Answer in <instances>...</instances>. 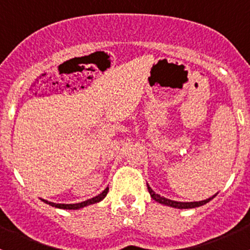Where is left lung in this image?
Instances as JSON below:
<instances>
[{
    "label": "left lung",
    "instance_id": "1",
    "mask_svg": "<svg viewBox=\"0 0 250 250\" xmlns=\"http://www.w3.org/2000/svg\"><path fill=\"white\" fill-rule=\"evenodd\" d=\"M147 190H148V192H150L151 198H152V200H155L156 202L165 204V206H168V207H173V208H178V209H190V208H196V207H201V206H203V204L208 203L209 201H211L216 196V195H214L204 201H198V202H176V201L168 200V198L163 197V196H160L158 193H156L155 191H153L148 185H147Z\"/></svg>",
    "mask_w": 250,
    "mask_h": 250
}]
</instances>
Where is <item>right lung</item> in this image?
<instances>
[{
  "instance_id": "1",
  "label": "right lung",
  "mask_w": 250,
  "mask_h": 250,
  "mask_svg": "<svg viewBox=\"0 0 250 250\" xmlns=\"http://www.w3.org/2000/svg\"><path fill=\"white\" fill-rule=\"evenodd\" d=\"M107 192H109V188H106L104 191H103L102 193H100V195L95 196V197L90 198V200H87V201H84V202H81V203H74V204L53 203V202H48V201H46V200H42V201H43L44 203L49 204V206L55 207V208H60V209H80V208H83V207L89 206V204H94V203L100 202V201L104 200L105 196L107 195Z\"/></svg>"
}]
</instances>
